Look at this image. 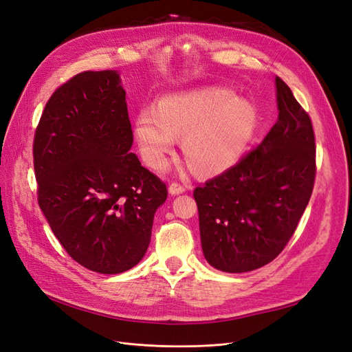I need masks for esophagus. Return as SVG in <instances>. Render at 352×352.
<instances>
[{
	"label": "esophagus",
	"instance_id": "obj_1",
	"mask_svg": "<svg viewBox=\"0 0 352 352\" xmlns=\"http://www.w3.org/2000/svg\"><path fill=\"white\" fill-rule=\"evenodd\" d=\"M185 190H186V186L182 184H177V182L170 184V186H168V192L172 195H179V194L185 192Z\"/></svg>",
	"mask_w": 352,
	"mask_h": 352
}]
</instances>
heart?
Wrapping results in <instances>:
<instances>
[{
  "instance_id": "1",
  "label": "heart",
  "mask_w": 352,
  "mask_h": 352,
  "mask_svg": "<svg viewBox=\"0 0 352 352\" xmlns=\"http://www.w3.org/2000/svg\"><path fill=\"white\" fill-rule=\"evenodd\" d=\"M255 105L230 89L210 87L175 94L155 109H142L133 133L144 162L154 170L167 164L175 138L194 173L214 176L235 164L257 129Z\"/></svg>"
}]
</instances>
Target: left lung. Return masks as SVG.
Returning <instances> with one entry per match:
<instances>
[{
  "label": "left lung",
  "mask_w": 352,
  "mask_h": 352,
  "mask_svg": "<svg viewBox=\"0 0 352 352\" xmlns=\"http://www.w3.org/2000/svg\"><path fill=\"white\" fill-rule=\"evenodd\" d=\"M279 116L263 142L194 190L206 260L243 273L273 261L292 238L316 179L310 116L274 79Z\"/></svg>",
  "instance_id": "left-lung-1"
}]
</instances>
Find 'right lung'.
<instances>
[{
    "label": "right lung",
    "instance_id": "right-lung-1",
    "mask_svg": "<svg viewBox=\"0 0 352 352\" xmlns=\"http://www.w3.org/2000/svg\"><path fill=\"white\" fill-rule=\"evenodd\" d=\"M114 70L82 72L48 100L34 138L38 204L83 267L117 274L142 260L167 188L136 154Z\"/></svg>",
    "mask_w": 352,
    "mask_h": 352
}]
</instances>
